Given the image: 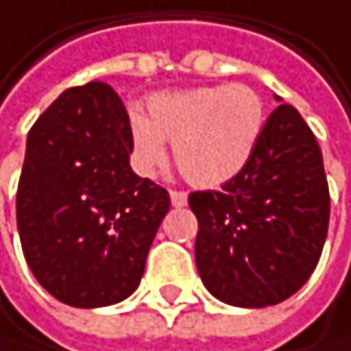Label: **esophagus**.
<instances>
[{
    "mask_svg": "<svg viewBox=\"0 0 351 351\" xmlns=\"http://www.w3.org/2000/svg\"><path fill=\"white\" fill-rule=\"evenodd\" d=\"M171 206L173 208H184L189 204V195L184 191H171Z\"/></svg>",
    "mask_w": 351,
    "mask_h": 351,
    "instance_id": "1",
    "label": "esophagus"
}]
</instances>
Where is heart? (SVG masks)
Masks as SVG:
<instances>
[{
  "instance_id": "b5f03b06",
  "label": "heart",
  "mask_w": 351,
  "mask_h": 351,
  "mask_svg": "<svg viewBox=\"0 0 351 351\" xmlns=\"http://www.w3.org/2000/svg\"><path fill=\"white\" fill-rule=\"evenodd\" d=\"M264 126V100L249 85L160 92L147 100V117L128 119L132 162L143 176L156 173L169 141L180 173L193 186L217 189L249 165Z\"/></svg>"
}]
</instances>
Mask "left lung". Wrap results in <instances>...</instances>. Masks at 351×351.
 <instances>
[{"mask_svg":"<svg viewBox=\"0 0 351 351\" xmlns=\"http://www.w3.org/2000/svg\"><path fill=\"white\" fill-rule=\"evenodd\" d=\"M189 206L197 270L214 298L242 308L287 300L313 274L328 234L315 134L291 105H278L249 165L221 191L191 193Z\"/></svg>","mask_w":351,"mask_h":351,"instance_id":"left-lung-1","label":"left lung"}]
</instances>
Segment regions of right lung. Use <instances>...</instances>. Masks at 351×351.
<instances>
[{
  "label": "right lung",
  "mask_w": 351,
  "mask_h": 351,
  "mask_svg": "<svg viewBox=\"0 0 351 351\" xmlns=\"http://www.w3.org/2000/svg\"><path fill=\"white\" fill-rule=\"evenodd\" d=\"M128 113L107 83L70 87L27 134L16 225L27 266L79 308L139 287L169 193L130 167Z\"/></svg>",
  "instance_id": "add662e5"
}]
</instances>
